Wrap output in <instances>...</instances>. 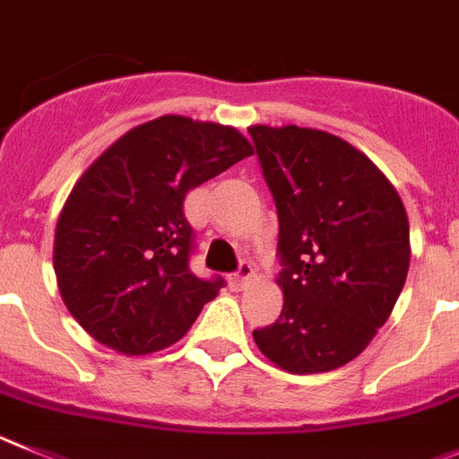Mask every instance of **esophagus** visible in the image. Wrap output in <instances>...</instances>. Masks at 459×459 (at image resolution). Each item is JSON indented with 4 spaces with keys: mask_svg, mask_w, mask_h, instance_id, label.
I'll list each match as a JSON object with an SVG mask.
<instances>
[{
    "mask_svg": "<svg viewBox=\"0 0 459 459\" xmlns=\"http://www.w3.org/2000/svg\"><path fill=\"white\" fill-rule=\"evenodd\" d=\"M249 276H251V265L249 263H242V265H239V270L233 272V274L229 276V283L239 290V288H245L247 283H249Z\"/></svg>",
    "mask_w": 459,
    "mask_h": 459,
    "instance_id": "esophagus-1",
    "label": "esophagus"
}]
</instances>
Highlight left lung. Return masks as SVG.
Returning a JSON list of instances; mask_svg holds the SVG:
<instances>
[{"mask_svg": "<svg viewBox=\"0 0 459 459\" xmlns=\"http://www.w3.org/2000/svg\"><path fill=\"white\" fill-rule=\"evenodd\" d=\"M279 214V320L258 350L295 375L341 368L389 320L410 270V221L361 151L311 127L251 126Z\"/></svg>", "mask_w": 459, "mask_h": 459, "instance_id": "left-lung-1", "label": "left lung"}]
</instances>
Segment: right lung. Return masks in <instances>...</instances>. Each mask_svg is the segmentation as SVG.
Here are the masks:
<instances>
[{
  "label": "right lung",
  "mask_w": 459,
  "mask_h": 459,
  "mask_svg": "<svg viewBox=\"0 0 459 459\" xmlns=\"http://www.w3.org/2000/svg\"><path fill=\"white\" fill-rule=\"evenodd\" d=\"M249 155L235 127L169 114L132 127L82 173L56 221L55 272L91 336L132 357L187 333L224 279L189 270L185 196Z\"/></svg>",
  "instance_id": "1"
}]
</instances>
